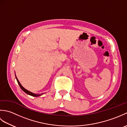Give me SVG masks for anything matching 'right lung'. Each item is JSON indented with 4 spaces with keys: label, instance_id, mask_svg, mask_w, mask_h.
Masks as SVG:
<instances>
[{
    "label": "right lung",
    "instance_id": "right-lung-1",
    "mask_svg": "<svg viewBox=\"0 0 127 127\" xmlns=\"http://www.w3.org/2000/svg\"><path fill=\"white\" fill-rule=\"evenodd\" d=\"M16 80H17V82H18V85H19V86H20V88L22 89V90L25 92L26 93H27V94H29V95H32V96H40V95H41L42 94H42H34V93H32V92H30V91H28V90H27L26 89H25V88H24L23 86L21 85V84L20 83V82H19V81H18V80L17 79V77L16 76Z\"/></svg>",
    "mask_w": 127,
    "mask_h": 127
}]
</instances>
